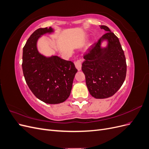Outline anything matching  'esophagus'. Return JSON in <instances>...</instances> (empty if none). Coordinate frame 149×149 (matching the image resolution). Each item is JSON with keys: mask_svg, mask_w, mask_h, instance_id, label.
Returning <instances> with one entry per match:
<instances>
[{"mask_svg": "<svg viewBox=\"0 0 149 149\" xmlns=\"http://www.w3.org/2000/svg\"><path fill=\"white\" fill-rule=\"evenodd\" d=\"M74 64H75L76 68H77V70L78 71H80L81 70L82 65H81V61L80 60H78L77 61H75Z\"/></svg>", "mask_w": 149, "mask_h": 149, "instance_id": "esophagus-1", "label": "esophagus"}]
</instances>
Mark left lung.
<instances>
[{
  "label": "left lung",
  "instance_id": "8db88e82",
  "mask_svg": "<svg viewBox=\"0 0 149 149\" xmlns=\"http://www.w3.org/2000/svg\"><path fill=\"white\" fill-rule=\"evenodd\" d=\"M100 28L106 33L86 52L82 71L91 95L96 99L109 97L122 86L126 76L124 53L119 38L105 25ZM107 44L102 47V43Z\"/></svg>",
  "mask_w": 149,
  "mask_h": 149
}]
</instances>
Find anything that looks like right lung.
Here are the masks:
<instances>
[{"label":"right lung","mask_w":149,"mask_h":149,"mask_svg":"<svg viewBox=\"0 0 149 149\" xmlns=\"http://www.w3.org/2000/svg\"><path fill=\"white\" fill-rule=\"evenodd\" d=\"M54 32L52 27L35 30L23 48L22 65L31 91L38 100L50 104L63 102L68 98L78 71L72 61L55 55L46 56L38 52V39Z\"/></svg>","instance_id":"obj_1"}]
</instances>
